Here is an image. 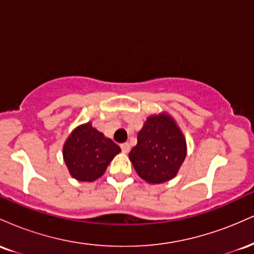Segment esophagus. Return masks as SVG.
<instances>
[{
  "label": "esophagus",
  "mask_w": 254,
  "mask_h": 254,
  "mask_svg": "<svg viewBox=\"0 0 254 254\" xmlns=\"http://www.w3.org/2000/svg\"><path fill=\"white\" fill-rule=\"evenodd\" d=\"M121 148H122V151H123V153H129V150H130V143H127V142H125V143L121 144Z\"/></svg>",
  "instance_id": "obj_1"
}]
</instances>
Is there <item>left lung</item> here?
<instances>
[{"instance_id":"1","label":"left lung","mask_w":254,"mask_h":254,"mask_svg":"<svg viewBox=\"0 0 254 254\" xmlns=\"http://www.w3.org/2000/svg\"><path fill=\"white\" fill-rule=\"evenodd\" d=\"M188 154V145L176 119L167 112L151 115L137 135V144L129 159L148 184H162L173 179Z\"/></svg>"}]
</instances>
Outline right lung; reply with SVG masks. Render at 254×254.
Returning <instances> with one entry per match:
<instances>
[{
  "mask_svg": "<svg viewBox=\"0 0 254 254\" xmlns=\"http://www.w3.org/2000/svg\"><path fill=\"white\" fill-rule=\"evenodd\" d=\"M121 148L98 131L90 122L78 125L63 144V160L70 176L78 182H94L106 171Z\"/></svg>",
  "mask_w": 254,
  "mask_h": 254,
  "instance_id": "right-lung-1",
  "label": "right lung"
}]
</instances>
